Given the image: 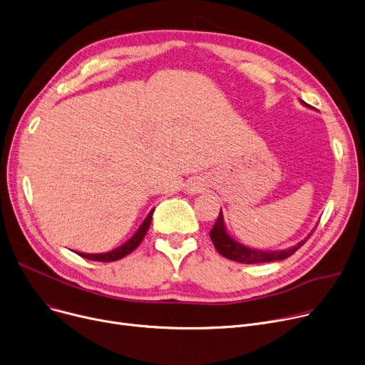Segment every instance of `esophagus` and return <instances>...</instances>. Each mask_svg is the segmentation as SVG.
Segmentation results:
<instances>
[{
	"instance_id": "34e87169",
	"label": "esophagus",
	"mask_w": 365,
	"mask_h": 365,
	"mask_svg": "<svg viewBox=\"0 0 365 365\" xmlns=\"http://www.w3.org/2000/svg\"><path fill=\"white\" fill-rule=\"evenodd\" d=\"M203 187L205 185H203V182L199 178H192L187 184V191L190 192V195H197V192H200L203 190Z\"/></svg>"
}]
</instances>
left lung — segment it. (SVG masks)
<instances>
[{"label":"left lung","mask_w":365,"mask_h":365,"mask_svg":"<svg viewBox=\"0 0 365 365\" xmlns=\"http://www.w3.org/2000/svg\"><path fill=\"white\" fill-rule=\"evenodd\" d=\"M299 101H301V104H304L305 107H308V109H312V107L309 104H307L304 100H299ZM314 230L307 235L304 240H301L289 249H283V250L255 249V247L245 246L243 243L237 242L232 237L225 227L224 215L221 210L215 225H213V228L210 231V239H212V243L215 245L217 250L224 256V258H228L235 262H242V264H261V262L283 261V259L289 258V256H292L299 247H302L305 245V242L311 237Z\"/></svg>","instance_id":"1"}]
</instances>
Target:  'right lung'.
<instances>
[{
	"label": "right lung",
	"mask_w": 365,
	"mask_h": 365,
	"mask_svg": "<svg viewBox=\"0 0 365 365\" xmlns=\"http://www.w3.org/2000/svg\"><path fill=\"white\" fill-rule=\"evenodd\" d=\"M153 212H155V207L148 212V215L145 217V220L143 221V224L140 225V228L135 231V234L133 235V237L125 242L123 245H120L119 247L110 250V252H106V253H81V252H76L79 256H82V258L85 259H90V261H98V262H113V261H118V259H122L123 256L130 255L134 249L138 247V245L143 242L144 235L147 234L148 228H150V222H152V218H153Z\"/></svg>",
	"instance_id": "obj_1"
}]
</instances>
